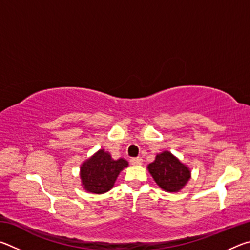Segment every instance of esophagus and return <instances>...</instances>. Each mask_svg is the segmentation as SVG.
<instances>
[{
	"mask_svg": "<svg viewBox=\"0 0 250 250\" xmlns=\"http://www.w3.org/2000/svg\"><path fill=\"white\" fill-rule=\"evenodd\" d=\"M131 164H133V166H139V164L142 163V159L140 158V156H138V158H132L130 160Z\"/></svg>",
	"mask_w": 250,
	"mask_h": 250,
	"instance_id": "34e87169",
	"label": "esophagus"
}]
</instances>
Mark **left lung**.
I'll return each instance as SVG.
<instances>
[{
  "instance_id": "left-lung-1",
  "label": "left lung",
  "mask_w": 250,
  "mask_h": 250,
  "mask_svg": "<svg viewBox=\"0 0 250 250\" xmlns=\"http://www.w3.org/2000/svg\"><path fill=\"white\" fill-rule=\"evenodd\" d=\"M155 183L167 192H177L191 177L188 167L182 164L168 151L158 154L154 162L147 166Z\"/></svg>"
}]
</instances>
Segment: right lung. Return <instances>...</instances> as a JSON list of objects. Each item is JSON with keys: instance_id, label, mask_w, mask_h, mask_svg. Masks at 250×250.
<instances>
[{"instance_id": "obj_1", "label": "right lung", "mask_w": 250, "mask_h": 250, "mask_svg": "<svg viewBox=\"0 0 250 250\" xmlns=\"http://www.w3.org/2000/svg\"><path fill=\"white\" fill-rule=\"evenodd\" d=\"M128 167L124 159L113 160L108 152L100 150L80 168L83 185L88 192L103 194L112 188L119 173Z\"/></svg>"}]
</instances>
